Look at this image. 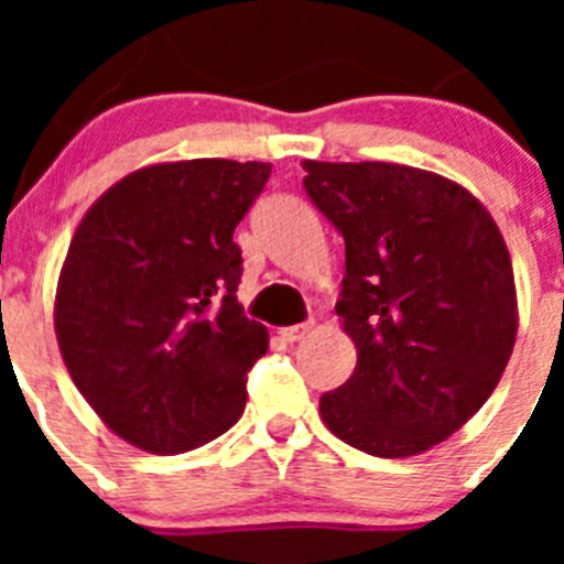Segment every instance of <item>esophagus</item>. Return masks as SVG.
Wrapping results in <instances>:
<instances>
[{"label": "esophagus", "mask_w": 564, "mask_h": 564, "mask_svg": "<svg viewBox=\"0 0 564 564\" xmlns=\"http://www.w3.org/2000/svg\"><path fill=\"white\" fill-rule=\"evenodd\" d=\"M311 330H313V322H302V325L285 327V330H282V336H285L288 341H299V338H305Z\"/></svg>", "instance_id": "1"}]
</instances>
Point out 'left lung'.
<instances>
[{"mask_svg":"<svg viewBox=\"0 0 564 564\" xmlns=\"http://www.w3.org/2000/svg\"><path fill=\"white\" fill-rule=\"evenodd\" d=\"M344 237L336 313L358 361L318 401L344 443L410 457L455 435L500 383L517 338L506 239L460 183L401 163L305 161Z\"/></svg>","mask_w":564,"mask_h":564,"instance_id":"obj_1","label":"left lung"}]
</instances>
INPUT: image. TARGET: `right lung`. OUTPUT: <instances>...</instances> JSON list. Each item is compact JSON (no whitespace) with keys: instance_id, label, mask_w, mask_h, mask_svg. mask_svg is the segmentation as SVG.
I'll use <instances>...</instances> for the list:
<instances>
[{"instance_id":"right-lung-1","label":"right lung","mask_w":564,"mask_h":564,"mask_svg":"<svg viewBox=\"0 0 564 564\" xmlns=\"http://www.w3.org/2000/svg\"><path fill=\"white\" fill-rule=\"evenodd\" d=\"M268 177L257 161L154 163L109 186L73 234L58 350L89 406L138 449H197L246 410L268 327L237 302L234 228Z\"/></svg>"}]
</instances>
